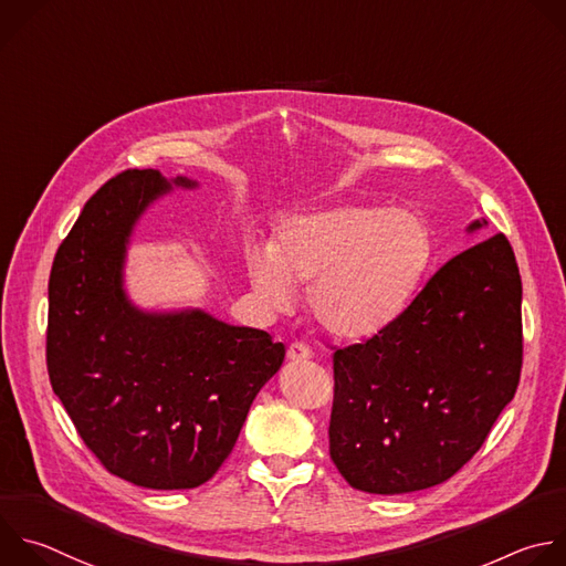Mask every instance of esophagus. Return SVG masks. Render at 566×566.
Returning a JSON list of instances; mask_svg holds the SVG:
<instances>
[{"label":"esophagus","mask_w":566,"mask_h":566,"mask_svg":"<svg viewBox=\"0 0 566 566\" xmlns=\"http://www.w3.org/2000/svg\"><path fill=\"white\" fill-rule=\"evenodd\" d=\"M286 357H289V361H306V359H311V348L300 344V342H295V344L289 346Z\"/></svg>","instance_id":"esophagus-1"}]
</instances>
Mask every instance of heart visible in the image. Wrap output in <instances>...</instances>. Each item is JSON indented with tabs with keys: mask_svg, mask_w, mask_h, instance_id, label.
<instances>
[{
	"mask_svg": "<svg viewBox=\"0 0 566 566\" xmlns=\"http://www.w3.org/2000/svg\"><path fill=\"white\" fill-rule=\"evenodd\" d=\"M431 255V233L418 213L339 205L284 220L273 244L249 242L247 271L273 311H291L295 286H308L319 328L337 339H364L409 306Z\"/></svg>",
	"mask_w": 566,
	"mask_h": 566,
	"instance_id": "b5f03b06",
	"label": "heart"
}]
</instances>
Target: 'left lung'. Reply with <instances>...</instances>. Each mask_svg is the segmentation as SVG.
Returning a JSON list of instances; mask_svg holds the SVG:
<instances>
[{
    "mask_svg": "<svg viewBox=\"0 0 566 566\" xmlns=\"http://www.w3.org/2000/svg\"><path fill=\"white\" fill-rule=\"evenodd\" d=\"M482 229L484 218L467 233ZM520 308L497 233L449 260L378 335L333 353L331 460L353 489L422 491L475 455L520 382Z\"/></svg>",
    "mask_w": 566,
    "mask_h": 566,
    "instance_id": "obj_1",
    "label": "left lung"
}]
</instances>
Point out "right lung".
Masks as SVG:
<instances>
[{"instance_id": "add662e5", "label": "right lung", "mask_w": 566, "mask_h": 566, "mask_svg": "<svg viewBox=\"0 0 566 566\" xmlns=\"http://www.w3.org/2000/svg\"><path fill=\"white\" fill-rule=\"evenodd\" d=\"M200 181L124 170L86 202L49 280L46 361L55 396L99 462L144 489H196L235 447L284 361L266 331L205 308H142L126 255L144 213Z\"/></svg>"}]
</instances>
